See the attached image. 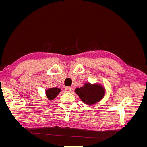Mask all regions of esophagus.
I'll return each instance as SVG.
<instances>
[{"label":"esophagus","instance_id":"esophagus-1","mask_svg":"<svg viewBox=\"0 0 147 147\" xmlns=\"http://www.w3.org/2000/svg\"><path fill=\"white\" fill-rule=\"evenodd\" d=\"M65 91L67 92H69L71 91V88L70 86H67L65 88Z\"/></svg>","mask_w":147,"mask_h":147}]
</instances>
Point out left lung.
<instances>
[{"label":"left lung","instance_id":"8db88e82","mask_svg":"<svg viewBox=\"0 0 147 147\" xmlns=\"http://www.w3.org/2000/svg\"><path fill=\"white\" fill-rule=\"evenodd\" d=\"M77 94L84 103L92 104L101 100L104 95V90L102 86L97 84L88 83L84 86L75 90Z\"/></svg>","mask_w":147,"mask_h":147}]
</instances>
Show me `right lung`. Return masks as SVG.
I'll return each instance as SVG.
<instances>
[{
	"instance_id": "obj_1",
	"label": "right lung",
	"mask_w": 147,
	"mask_h": 147,
	"mask_svg": "<svg viewBox=\"0 0 147 147\" xmlns=\"http://www.w3.org/2000/svg\"><path fill=\"white\" fill-rule=\"evenodd\" d=\"M60 89L57 88H52L46 91V95L49 100H52L57 96L60 92Z\"/></svg>"
}]
</instances>
